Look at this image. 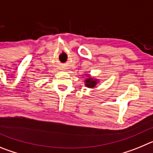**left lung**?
Returning a JSON list of instances; mask_svg holds the SVG:
<instances>
[{
    "label": "left lung",
    "instance_id": "8db88e82",
    "mask_svg": "<svg viewBox=\"0 0 153 153\" xmlns=\"http://www.w3.org/2000/svg\"><path fill=\"white\" fill-rule=\"evenodd\" d=\"M87 76V77L86 79H85L84 82H85V86L86 87H88V88H94L97 85V83H99V80L96 78H93L90 76V75H89L88 74H86Z\"/></svg>",
    "mask_w": 153,
    "mask_h": 153
}]
</instances>
